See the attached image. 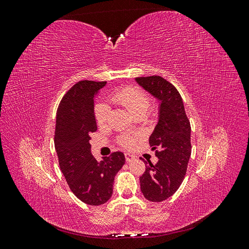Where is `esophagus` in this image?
Masks as SVG:
<instances>
[{
  "label": "esophagus",
  "instance_id": "1",
  "mask_svg": "<svg viewBox=\"0 0 249 249\" xmlns=\"http://www.w3.org/2000/svg\"><path fill=\"white\" fill-rule=\"evenodd\" d=\"M124 157H125V161L126 162H131V161H133V160H135L136 159V157H135L134 155H131V154H124Z\"/></svg>",
  "mask_w": 249,
  "mask_h": 249
}]
</instances>
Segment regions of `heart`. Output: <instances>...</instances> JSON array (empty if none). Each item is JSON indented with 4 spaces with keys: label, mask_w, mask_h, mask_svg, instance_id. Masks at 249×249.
Masks as SVG:
<instances>
[{
    "label": "heart",
    "mask_w": 249,
    "mask_h": 249,
    "mask_svg": "<svg viewBox=\"0 0 249 249\" xmlns=\"http://www.w3.org/2000/svg\"><path fill=\"white\" fill-rule=\"evenodd\" d=\"M110 100L122 105L133 114L145 113L149 107V97L144 90L136 86H124L115 89L110 93ZM95 120L99 125L107 123L109 115V107L105 103L97 104L94 108ZM136 142V137L132 135H123L118 138L119 145L124 148H132Z\"/></svg>",
    "instance_id": "1"
}]
</instances>
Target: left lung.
<instances>
[{
	"label": "left lung",
	"mask_w": 249,
	"mask_h": 249,
	"mask_svg": "<svg viewBox=\"0 0 249 249\" xmlns=\"http://www.w3.org/2000/svg\"><path fill=\"white\" fill-rule=\"evenodd\" d=\"M138 84L160 101L159 120L149 137L158 163H149L140 177V189L149 201L160 202L176 193L186 176L191 156V126L182 96L160 76L136 78ZM147 164V163H146Z\"/></svg>",
	"instance_id": "left-lung-1"
}]
</instances>
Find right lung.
<instances>
[{"label":"right lung","mask_w":249,"mask_h":249,"mask_svg":"<svg viewBox=\"0 0 249 249\" xmlns=\"http://www.w3.org/2000/svg\"><path fill=\"white\" fill-rule=\"evenodd\" d=\"M106 84L78 82L62 97L56 116L54 142L60 169L71 192L90 206L110 199L114 178L125 161L122 152L112 153L101 162L91 154L90 134L97 129L94 96Z\"/></svg>","instance_id":"right-lung-1"}]
</instances>
